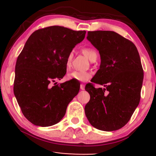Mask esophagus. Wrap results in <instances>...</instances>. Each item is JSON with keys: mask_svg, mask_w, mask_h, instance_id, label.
Listing matches in <instances>:
<instances>
[{"mask_svg": "<svg viewBox=\"0 0 156 156\" xmlns=\"http://www.w3.org/2000/svg\"><path fill=\"white\" fill-rule=\"evenodd\" d=\"M80 89H81V90H84V89H85V86H84V84H80Z\"/></svg>", "mask_w": 156, "mask_h": 156, "instance_id": "1", "label": "esophagus"}]
</instances>
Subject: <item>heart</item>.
I'll list each match as a JSON object with an SVG mask.
<instances>
[{"label": "heart", "instance_id": "obj_1", "mask_svg": "<svg viewBox=\"0 0 156 156\" xmlns=\"http://www.w3.org/2000/svg\"><path fill=\"white\" fill-rule=\"evenodd\" d=\"M82 53H83V54L85 55L90 61H92L94 57L98 56V53H97L96 51L92 48H88V47L83 48V49H82ZM73 57V52L69 53V54H68L67 56V58H66V62H65V65L67 68H69L71 66ZM91 77H92V74H91V73L85 72V71L74 70V71H72V72L69 73L67 75V78L68 80H76V81H81V82L87 81V80L90 79Z\"/></svg>", "mask_w": 156, "mask_h": 156}]
</instances>
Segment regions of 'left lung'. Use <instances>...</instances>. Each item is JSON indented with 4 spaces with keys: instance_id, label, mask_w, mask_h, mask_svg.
I'll return each instance as SVG.
<instances>
[{
    "instance_id": "left-lung-1",
    "label": "left lung",
    "mask_w": 156,
    "mask_h": 156,
    "mask_svg": "<svg viewBox=\"0 0 156 156\" xmlns=\"http://www.w3.org/2000/svg\"><path fill=\"white\" fill-rule=\"evenodd\" d=\"M87 39L99 51L100 69L86 85L90 100L85 114L98 130L120 129L130 120L140 101L144 73L140 56L133 42L111 31H89Z\"/></svg>"
}]
</instances>
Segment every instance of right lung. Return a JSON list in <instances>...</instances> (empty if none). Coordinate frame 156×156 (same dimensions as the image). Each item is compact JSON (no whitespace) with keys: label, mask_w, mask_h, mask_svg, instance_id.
Listing matches in <instances>:
<instances>
[{"label":"right lung","mask_w":156,"mask_h":156,"mask_svg":"<svg viewBox=\"0 0 156 156\" xmlns=\"http://www.w3.org/2000/svg\"><path fill=\"white\" fill-rule=\"evenodd\" d=\"M85 34V31L54 26L37 30L26 41L16 62L14 94L32 124L48 127L58 123L78 94L80 86L72 80L60 85L55 82L66 74L67 55Z\"/></svg>","instance_id":"add662e5"}]
</instances>
